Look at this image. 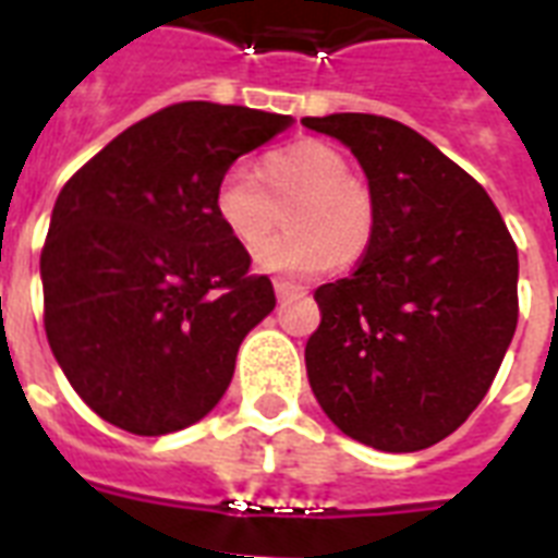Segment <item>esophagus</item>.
Listing matches in <instances>:
<instances>
[{
	"instance_id": "34e87169",
	"label": "esophagus",
	"mask_w": 558,
	"mask_h": 558,
	"mask_svg": "<svg viewBox=\"0 0 558 558\" xmlns=\"http://www.w3.org/2000/svg\"><path fill=\"white\" fill-rule=\"evenodd\" d=\"M275 292H278V301H292V298L304 295V287L292 283V280H275Z\"/></svg>"
}]
</instances>
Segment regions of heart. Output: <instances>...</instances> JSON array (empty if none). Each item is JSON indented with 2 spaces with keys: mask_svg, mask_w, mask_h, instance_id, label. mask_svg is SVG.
<instances>
[{
  "mask_svg": "<svg viewBox=\"0 0 558 558\" xmlns=\"http://www.w3.org/2000/svg\"><path fill=\"white\" fill-rule=\"evenodd\" d=\"M295 204L287 238L262 242L274 230L278 207ZM219 226L254 263L278 275H318L336 263L365 257L376 234V202L371 187L350 173L348 156L330 144L304 138L271 150L257 165V182L240 170L222 173L214 187Z\"/></svg>",
  "mask_w": 558,
  "mask_h": 558,
  "instance_id": "heart-1",
  "label": "heart"
}]
</instances>
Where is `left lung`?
<instances>
[{"mask_svg": "<svg viewBox=\"0 0 558 558\" xmlns=\"http://www.w3.org/2000/svg\"><path fill=\"white\" fill-rule=\"evenodd\" d=\"M348 144L376 202L356 269L315 289L306 376L324 414L379 451L428 449L481 405L519 324V248L489 193L411 126L304 118Z\"/></svg>", "mask_w": 558, "mask_h": 558, "instance_id": "left-lung-1", "label": "left lung"}]
</instances>
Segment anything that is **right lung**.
Masks as SVG:
<instances>
[{"instance_id": "add662e5", "label": "right lung", "mask_w": 558, "mask_h": 558, "mask_svg": "<svg viewBox=\"0 0 558 558\" xmlns=\"http://www.w3.org/2000/svg\"><path fill=\"white\" fill-rule=\"evenodd\" d=\"M289 116L185 100L112 138L63 185L39 254L43 322L65 379L107 423L159 437L226 393L275 310L214 214V187Z\"/></svg>"}]
</instances>
